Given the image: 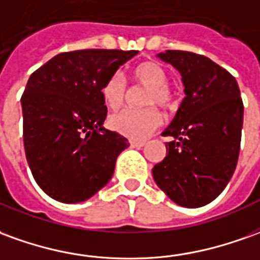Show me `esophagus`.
<instances>
[{"instance_id": "1", "label": "esophagus", "mask_w": 260, "mask_h": 260, "mask_svg": "<svg viewBox=\"0 0 260 260\" xmlns=\"http://www.w3.org/2000/svg\"><path fill=\"white\" fill-rule=\"evenodd\" d=\"M143 145H145V142H141V141H131V146H132V148L139 149L142 148Z\"/></svg>"}]
</instances>
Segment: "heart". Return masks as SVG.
<instances>
[{
	"label": "heart",
	"instance_id": "1",
	"mask_svg": "<svg viewBox=\"0 0 260 260\" xmlns=\"http://www.w3.org/2000/svg\"><path fill=\"white\" fill-rule=\"evenodd\" d=\"M132 79L142 86L149 87L145 95V104H157L163 108L173 105V95L169 90V79L165 69L156 61H142L132 70ZM101 97L104 104L115 110L124 103L125 83L122 76L115 73L105 80L101 87ZM161 124V114L153 107L143 110L125 108L114 112L108 118V126L121 135L134 141H142L148 138Z\"/></svg>",
	"mask_w": 260,
	"mask_h": 260
}]
</instances>
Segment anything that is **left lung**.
<instances>
[{
	"label": "left lung",
	"mask_w": 260,
	"mask_h": 260,
	"mask_svg": "<svg viewBox=\"0 0 260 260\" xmlns=\"http://www.w3.org/2000/svg\"><path fill=\"white\" fill-rule=\"evenodd\" d=\"M180 73L186 97L163 136L166 157L152 170L156 184L176 204L207 206L222 193L237 168L244 104L235 77L203 54H157Z\"/></svg>",
	"instance_id": "8db88e82"
}]
</instances>
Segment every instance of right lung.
Listing matches in <instances>:
<instances>
[{
    "label": "right lung",
    "instance_id": "1",
    "mask_svg": "<svg viewBox=\"0 0 260 260\" xmlns=\"http://www.w3.org/2000/svg\"><path fill=\"white\" fill-rule=\"evenodd\" d=\"M138 50L86 49L54 56L30 74L21 104L34 179L60 203L86 201L111 180L128 139L105 129L101 87Z\"/></svg>",
    "mask_w": 260,
    "mask_h": 260
}]
</instances>
